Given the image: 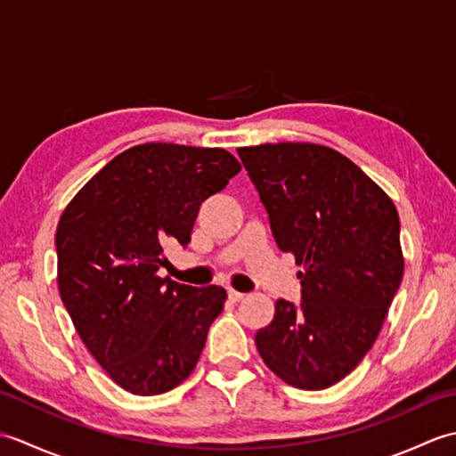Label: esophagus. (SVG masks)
<instances>
[{
    "mask_svg": "<svg viewBox=\"0 0 456 456\" xmlns=\"http://www.w3.org/2000/svg\"><path fill=\"white\" fill-rule=\"evenodd\" d=\"M227 296H229V299H231V302H233V304L240 302V299H243V297H245V294H240V292H237V289H229V292H227Z\"/></svg>",
    "mask_w": 456,
    "mask_h": 456,
    "instance_id": "1",
    "label": "esophagus"
}]
</instances>
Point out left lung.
I'll return each mask as SVG.
<instances>
[{"label":"left lung","mask_w":456,"mask_h":456,"mask_svg":"<svg viewBox=\"0 0 456 456\" xmlns=\"http://www.w3.org/2000/svg\"><path fill=\"white\" fill-rule=\"evenodd\" d=\"M237 152L276 245L304 266L302 304L278 299L256 348L286 384L329 388L370 351L402 284L398 209L353 160L323 144L266 142Z\"/></svg>","instance_id":"left-lung-1"}]
</instances>
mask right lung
I'll list each match as a JSON object with an SVG mask.
<instances>
[{
    "instance_id": "obj_1",
    "label": "right lung",
    "mask_w": 456,
    "mask_h": 456,
    "mask_svg": "<svg viewBox=\"0 0 456 456\" xmlns=\"http://www.w3.org/2000/svg\"><path fill=\"white\" fill-rule=\"evenodd\" d=\"M239 170L225 149L137 144L105 164L58 221V292L86 348L123 390L164 394L196 368L227 292L159 270L164 247L190 243L201 203Z\"/></svg>"
}]
</instances>
